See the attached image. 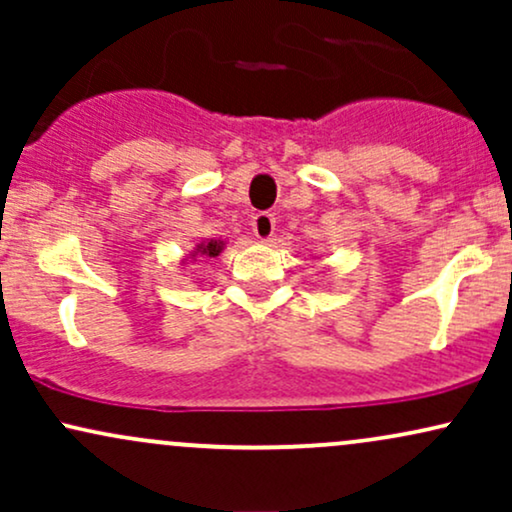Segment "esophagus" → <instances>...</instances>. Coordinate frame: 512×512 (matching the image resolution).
Here are the masks:
<instances>
[{
	"label": "esophagus",
	"mask_w": 512,
	"mask_h": 512,
	"mask_svg": "<svg viewBox=\"0 0 512 512\" xmlns=\"http://www.w3.org/2000/svg\"><path fill=\"white\" fill-rule=\"evenodd\" d=\"M274 226H276V219L274 214H269V211H260V214L252 216V233H255L260 240L272 238Z\"/></svg>",
	"instance_id": "obj_1"
}]
</instances>
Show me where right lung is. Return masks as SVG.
Returning <instances> with one entry per match:
<instances>
[{"label":"right lung","mask_w":512,"mask_h":512,"mask_svg":"<svg viewBox=\"0 0 512 512\" xmlns=\"http://www.w3.org/2000/svg\"><path fill=\"white\" fill-rule=\"evenodd\" d=\"M197 252H202V255H209V257H214V255H219L221 252V243H216V240H211V243H207V245H199L197 248Z\"/></svg>","instance_id":"add662e5"}]
</instances>
